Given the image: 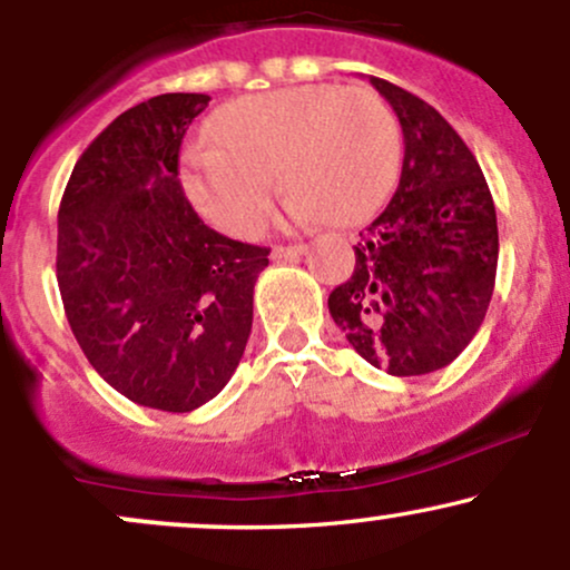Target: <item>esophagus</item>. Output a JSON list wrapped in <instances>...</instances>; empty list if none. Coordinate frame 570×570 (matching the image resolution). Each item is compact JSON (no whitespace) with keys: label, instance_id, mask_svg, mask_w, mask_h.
Instances as JSON below:
<instances>
[{"label":"esophagus","instance_id":"34e87169","mask_svg":"<svg viewBox=\"0 0 570 570\" xmlns=\"http://www.w3.org/2000/svg\"><path fill=\"white\" fill-rule=\"evenodd\" d=\"M307 252V246L305 244H292V246H276L271 252V257L273 259H294V257H299V254H305Z\"/></svg>","mask_w":570,"mask_h":570}]
</instances>
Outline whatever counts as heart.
<instances>
[{
    "instance_id": "1",
    "label": "heart",
    "mask_w": 570,
    "mask_h": 570,
    "mask_svg": "<svg viewBox=\"0 0 570 570\" xmlns=\"http://www.w3.org/2000/svg\"><path fill=\"white\" fill-rule=\"evenodd\" d=\"M185 153V193L227 235L259 230L278 193L294 187L297 219L356 225L396 185L402 139L394 112L367 88L303 85L238 98Z\"/></svg>"
}]
</instances>
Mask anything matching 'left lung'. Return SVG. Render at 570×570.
Here are the masks:
<instances>
[{
    "instance_id": "1",
    "label": "left lung",
    "mask_w": 570,
    "mask_h": 570,
    "mask_svg": "<svg viewBox=\"0 0 570 570\" xmlns=\"http://www.w3.org/2000/svg\"><path fill=\"white\" fill-rule=\"evenodd\" d=\"M404 136L399 187L358 233L353 276L330 313L353 351L389 375L448 367L485 318L499 225L482 168L444 117L399 85L370 77Z\"/></svg>"
}]
</instances>
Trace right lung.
<instances>
[{
    "label": "right lung",
    "mask_w": 570,
    "mask_h": 570,
    "mask_svg": "<svg viewBox=\"0 0 570 570\" xmlns=\"http://www.w3.org/2000/svg\"><path fill=\"white\" fill-rule=\"evenodd\" d=\"M208 101L163 94L115 117L58 208L56 278L77 343L115 391L163 412L230 381L271 254L203 225L181 189V139Z\"/></svg>",
    "instance_id": "right-lung-1"
}]
</instances>
